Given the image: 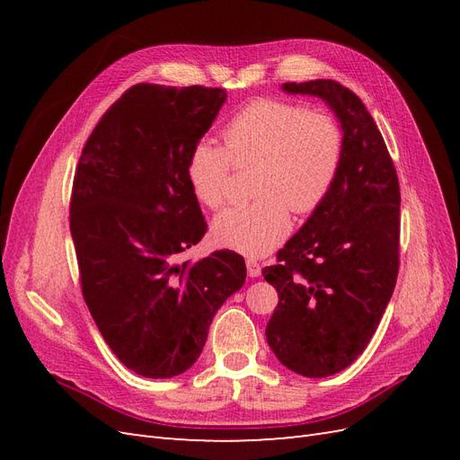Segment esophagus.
<instances>
[{"mask_svg": "<svg viewBox=\"0 0 460 460\" xmlns=\"http://www.w3.org/2000/svg\"><path fill=\"white\" fill-rule=\"evenodd\" d=\"M245 264H247V274L252 278H257L261 274V264L255 259H247Z\"/></svg>", "mask_w": 460, "mask_h": 460, "instance_id": "1", "label": "esophagus"}]
</instances>
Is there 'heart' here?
I'll return each instance as SVG.
<instances>
[{
    "mask_svg": "<svg viewBox=\"0 0 460 460\" xmlns=\"http://www.w3.org/2000/svg\"><path fill=\"white\" fill-rule=\"evenodd\" d=\"M225 149L201 140L193 146L186 176L193 196L218 208L228 196L232 164H255L257 199L232 205L213 222L222 247L259 257L289 234V207L297 215L323 203L341 163V130L323 111L261 97L222 130Z\"/></svg>",
    "mask_w": 460,
    "mask_h": 460,
    "instance_id": "obj_1",
    "label": "heart"
}]
</instances>
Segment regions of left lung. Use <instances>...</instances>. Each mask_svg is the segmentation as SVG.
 <instances>
[{"mask_svg": "<svg viewBox=\"0 0 460 460\" xmlns=\"http://www.w3.org/2000/svg\"><path fill=\"white\" fill-rule=\"evenodd\" d=\"M323 97L340 119L341 163L326 199L264 267L278 291L267 341L278 360L326 378L367 349L399 272L401 191L392 157L360 97L336 80L286 82Z\"/></svg>", "mask_w": 460, "mask_h": 460, "instance_id": "left-lung-1", "label": "left lung"}]
</instances>
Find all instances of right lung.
<instances>
[{"instance_id": "obj_1", "label": "right lung", "mask_w": 460, "mask_h": 460, "mask_svg": "<svg viewBox=\"0 0 460 460\" xmlns=\"http://www.w3.org/2000/svg\"><path fill=\"white\" fill-rule=\"evenodd\" d=\"M226 90L136 84L111 105L82 149L71 234L82 296L105 343L146 378L186 372L215 313L245 282L242 255L182 253L207 222L188 184V157Z\"/></svg>"}]
</instances>
